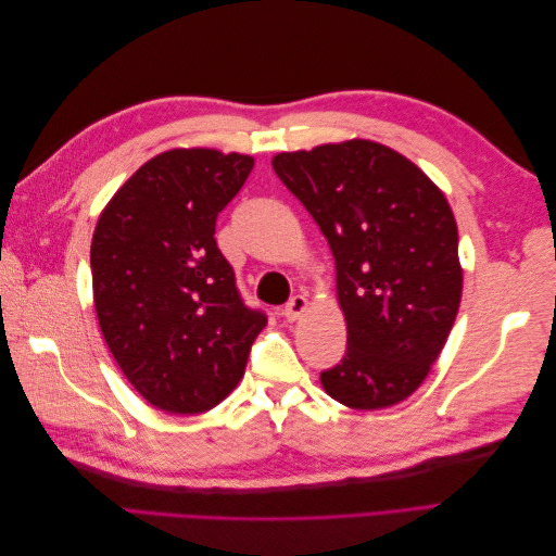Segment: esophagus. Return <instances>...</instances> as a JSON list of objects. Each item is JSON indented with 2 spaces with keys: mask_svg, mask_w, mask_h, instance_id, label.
<instances>
[{
  "mask_svg": "<svg viewBox=\"0 0 556 556\" xmlns=\"http://www.w3.org/2000/svg\"><path fill=\"white\" fill-rule=\"evenodd\" d=\"M306 308H308V299L304 294H294L288 301V304H285L282 315H285V319H290V323H294V319H299L301 315L306 313Z\"/></svg>",
  "mask_w": 556,
  "mask_h": 556,
  "instance_id": "obj_1",
  "label": "esophagus"
}]
</instances>
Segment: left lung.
I'll list each match as a JSON object with an SVG mask.
<instances>
[{
    "label": "left lung",
    "instance_id": "1",
    "mask_svg": "<svg viewBox=\"0 0 556 556\" xmlns=\"http://www.w3.org/2000/svg\"><path fill=\"white\" fill-rule=\"evenodd\" d=\"M274 172L333 252L348 350L319 374L348 408L408 399L431 371L462 301L459 233L445 194L396 150L352 139L280 153Z\"/></svg>",
    "mask_w": 556,
    "mask_h": 556
}]
</instances>
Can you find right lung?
I'll return each instance as SVG.
<instances>
[{"label":"right lung","instance_id":"1","mask_svg":"<svg viewBox=\"0 0 556 556\" xmlns=\"http://www.w3.org/2000/svg\"><path fill=\"white\" fill-rule=\"evenodd\" d=\"M252 166L250 155L211 148L166 150L99 215L90 248L99 327L134 390L164 413L217 406L266 327L215 243L217 213Z\"/></svg>","mask_w":556,"mask_h":556}]
</instances>
